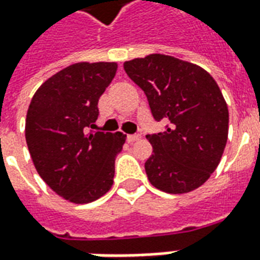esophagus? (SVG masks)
Masks as SVG:
<instances>
[{
  "instance_id": "34e87169",
  "label": "esophagus",
  "mask_w": 260,
  "mask_h": 260,
  "mask_svg": "<svg viewBox=\"0 0 260 260\" xmlns=\"http://www.w3.org/2000/svg\"><path fill=\"white\" fill-rule=\"evenodd\" d=\"M140 138H142L140 135H128V138H126V139H128V142H129V143H134V142H138V140H140Z\"/></svg>"
}]
</instances>
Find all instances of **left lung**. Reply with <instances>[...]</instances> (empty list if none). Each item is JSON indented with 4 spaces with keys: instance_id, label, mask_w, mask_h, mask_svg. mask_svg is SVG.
Listing matches in <instances>:
<instances>
[{
    "instance_id": "8db88e82",
    "label": "left lung",
    "mask_w": 260,
    "mask_h": 260,
    "mask_svg": "<svg viewBox=\"0 0 260 260\" xmlns=\"http://www.w3.org/2000/svg\"><path fill=\"white\" fill-rule=\"evenodd\" d=\"M124 70L149 101L155 121L167 129L146 138L153 154L145 169L161 191H193L220 162L229 134V110L218 84L203 67L153 53L124 63Z\"/></svg>"
}]
</instances>
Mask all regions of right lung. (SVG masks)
<instances>
[{"label":"right lung","mask_w":260,"mask_h":260,"mask_svg":"<svg viewBox=\"0 0 260 260\" xmlns=\"http://www.w3.org/2000/svg\"><path fill=\"white\" fill-rule=\"evenodd\" d=\"M115 71V61L74 63L48 78L28 106L24 134L34 167L70 203H92L113 186L126 136L86 128L98 120V102Z\"/></svg>","instance_id":"obj_1"}]
</instances>
